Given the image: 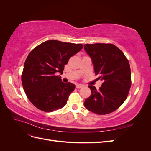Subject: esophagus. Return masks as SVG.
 Returning <instances> with one entry per match:
<instances>
[{
    "mask_svg": "<svg viewBox=\"0 0 151 151\" xmlns=\"http://www.w3.org/2000/svg\"><path fill=\"white\" fill-rule=\"evenodd\" d=\"M82 87H83V85L79 84H77L76 85V88H77V89H80V88H82Z\"/></svg>",
    "mask_w": 151,
    "mask_h": 151,
    "instance_id": "esophagus-1",
    "label": "esophagus"
}]
</instances>
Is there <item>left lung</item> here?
Segmentation results:
<instances>
[{
    "instance_id": "left-lung-1",
    "label": "left lung",
    "mask_w": 151,
    "mask_h": 151,
    "mask_svg": "<svg viewBox=\"0 0 151 151\" xmlns=\"http://www.w3.org/2000/svg\"><path fill=\"white\" fill-rule=\"evenodd\" d=\"M84 50L92 59L95 74L103 81L98 90L88 86L91 94L84 106L97 115H106L119 108L126 100L131 87L129 60L115 45L111 43L86 44Z\"/></svg>"
}]
</instances>
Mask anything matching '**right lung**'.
<instances>
[{
	"label": "right lung",
	"instance_id": "1",
	"mask_svg": "<svg viewBox=\"0 0 151 151\" xmlns=\"http://www.w3.org/2000/svg\"><path fill=\"white\" fill-rule=\"evenodd\" d=\"M83 48V45L46 41L28 55L21 75L22 84L30 102L45 112L61 109L67 103L76 85L63 83L62 74L69 58Z\"/></svg>",
	"mask_w": 151,
	"mask_h": 151
}]
</instances>
